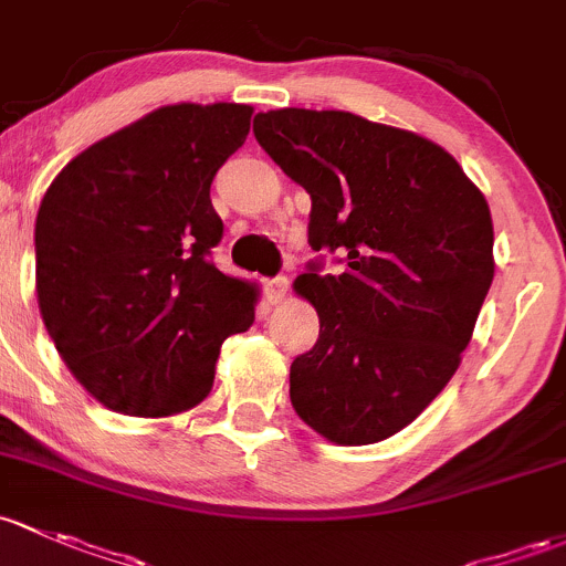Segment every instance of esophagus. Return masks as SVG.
<instances>
[{
	"label": "esophagus",
	"mask_w": 566,
	"mask_h": 566,
	"mask_svg": "<svg viewBox=\"0 0 566 566\" xmlns=\"http://www.w3.org/2000/svg\"><path fill=\"white\" fill-rule=\"evenodd\" d=\"M284 295H287V276L268 279V282H265V298L271 303H282Z\"/></svg>",
	"instance_id": "34e87169"
}]
</instances>
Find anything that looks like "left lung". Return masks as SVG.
<instances>
[{"label": "left lung", "mask_w": 566, "mask_h": 566, "mask_svg": "<svg viewBox=\"0 0 566 566\" xmlns=\"http://www.w3.org/2000/svg\"><path fill=\"white\" fill-rule=\"evenodd\" d=\"M254 138L312 198L295 290L319 338L290 366V401L336 444L401 431L442 392L493 282L491 211L437 143L344 111L254 116Z\"/></svg>", "instance_id": "1"}]
</instances>
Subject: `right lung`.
I'll list each match as a JSON object with an SVG mask.
<instances>
[{"instance_id": "add662e5", "label": "right lung", "mask_w": 566, "mask_h": 566, "mask_svg": "<svg viewBox=\"0 0 566 566\" xmlns=\"http://www.w3.org/2000/svg\"><path fill=\"white\" fill-rule=\"evenodd\" d=\"M252 108L168 105L78 154L34 224L38 303L75 379L113 412L163 418L211 392L222 342L258 293L213 265L211 181Z\"/></svg>"}]
</instances>
